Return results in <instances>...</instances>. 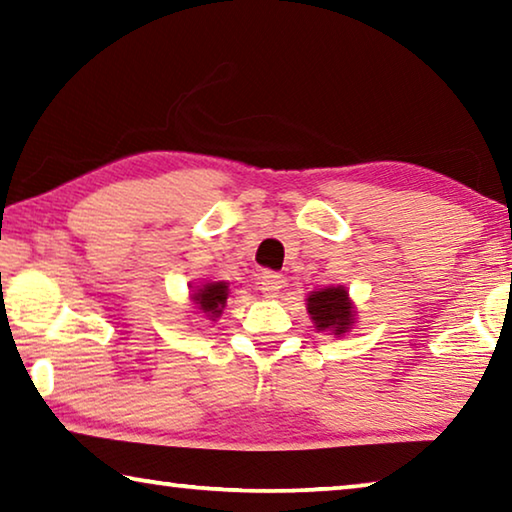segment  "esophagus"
I'll use <instances>...</instances> for the list:
<instances>
[{
    "label": "esophagus",
    "instance_id": "1",
    "mask_svg": "<svg viewBox=\"0 0 512 512\" xmlns=\"http://www.w3.org/2000/svg\"><path fill=\"white\" fill-rule=\"evenodd\" d=\"M282 284H284L282 275L275 271H264L262 275H259V289H262L264 296H268V298H275L277 291L282 289Z\"/></svg>",
    "mask_w": 512,
    "mask_h": 512
}]
</instances>
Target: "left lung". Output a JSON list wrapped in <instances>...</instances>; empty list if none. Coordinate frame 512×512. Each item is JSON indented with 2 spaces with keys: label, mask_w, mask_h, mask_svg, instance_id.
<instances>
[{
  "label": "left lung",
  "mask_w": 512,
  "mask_h": 512,
  "mask_svg": "<svg viewBox=\"0 0 512 512\" xmlns=\"http://www.w3.org/2000/svg\"><path fill=\"white\" fill-rule=\"evenodd\" d=\"M307 311L318 329H329L334 334L348 332L354 320L348 291L341 287H329L311 293L307 298Z\"/></svg>",
  "instance_id": "1"
}]
</instances>
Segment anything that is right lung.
<instances>
[{
  "mask_svg": "<svg viewBox=\"0 0 512 512\" xmlns=\"http://www.w3.org/2000/svg\"><path fill=\"white\" fill-rule=\"evenodd\" d=\"M194 300L198 309H203L205 314L210 316H219L223 307H225V300H228V282H210L205 284L203 289H198L194 293Z\"/></svg>",
  "mask_w": 512,
  "mask_h": 512,
  "instance_id": "add662e5",
  "label": "right lung"
}]
</instances>
